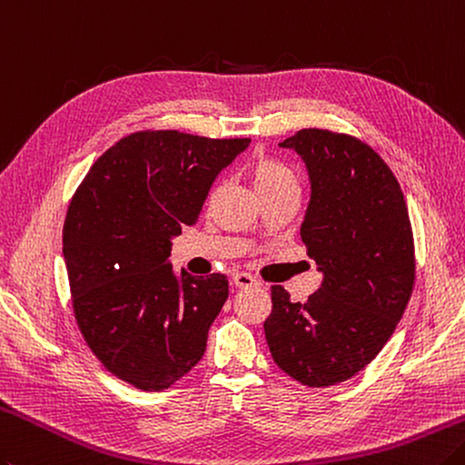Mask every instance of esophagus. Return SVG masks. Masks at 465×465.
Listing matches in <instances>:
<instances>
[{
    "label": "esophagus",
    "instance_id": "34e87169",
    "mask_svg": "<svg viewBox=\"0 0 465 465\" xmlns=\"http://www.w3.org/2000/svg\"><path fill=\"white\" fill-rule=\"evenodd\" d=\"M232 280H233V284L238 286V288H252V286L258 284L256 278L250 276V274H245V272H235Z\"/></svg>",
    "mask_w": 465,
    "mask_h": 465
}]
</instances>
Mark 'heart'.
Instances as JSON below:
<instances>
[{
	"instance_id": "1",
	"label": "heart",
	"mask_w": 465,
	"mask_h": 465,
	"mask_svg": "<svg viewBox=\"0 0 465 465\" xmlns=\"http://www.w3.org/2000/svg\"><path fill=\"white\" fill-rule=\"evenodd\" d=\"M248 177L260 197L280 193V191L296 187V175L278 159L258 154L248 163Z\"/></svg>"
}]
</instances>
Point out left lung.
<instances>
[{
	"mask_svg": "<svg viewBox=\"0 0 465 465\" xmlns=\"http://www.w3.org/2000/svg\"><path fill=\"white\" fill-rule=\"evenodd\" d=\"M311 179L300 238L322 284L306 302L272 286L263 332L276 365L308 387L342 383L395 332L415 282V248L403 191L369 144L302 129L282 141Z\"/></svg>",
	"mask_w": 465,
	"mask_h": 465,
	"instance_id": "left-lung-1",
	"label": "left lung"
}]
</instances>
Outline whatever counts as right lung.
I'll return each instance as SVG.
<instances>
[{"label":"right lung","mask_w":465,"mask_h":465,"mask_svg":"<svg viewBox=\"0 0 465 465\" xmlns=\"http://www.w3.org/2000/svg\"><path fill=\"white\" fill-rule=\"evenodd\" d=\"M250 139L133 133L90 167L64 222L72 306L103 365L143 391L193 369L225 304L223 274L177 276L171 240L197 222L220 175Z\"/></svg>","instance_id":"1"}]
</instances>
